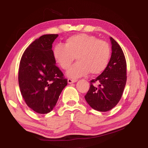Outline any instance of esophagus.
<instances>
[{
  "label": "esophagus",
  "instance_id": "obj_1",
  "mask_svg": "<svg viewBox=\"0 0 148 148\" xmlns=\"http://www.w3.org/2000/svg\"><path fill=\"white\" fill-rule=\"evenodd\" d=\"M77 81V79H68V83L69 84H72L74 82H76Z\"/></svg>",
  "mask_w": 148,
  "mask_h": 148
}]
</instances>
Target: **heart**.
<instances>
[{"instance_id":"1","label":"heart","mask_w":148,"mask_h":148,"mask_svg":"<svg viewBox=\"0 0 148 148\" xmlns=\"http://www.w3.org/2000/svg\"><path fill=\"white\" fill-rule=\"evenodd\" d=\"M52 54L63 70L69 68L76 57L77 62L70 68L66 74L72 78H77L89 72L92 75L102 73L108 65L111 49L106 42L81 33L67 38L64 45H56Z\"/></svg>"}]
</instances>
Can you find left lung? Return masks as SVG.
<instances>
[{
	"label": "left lung",
	"mask_w": 148,
	"mask_h": 148,
	"mask_svg": "<svg viewBox=\"0 0 148 148\" xmlns=\"http://www.w3.org/2000/svg\"><path fill=\"white\" fill-rule=\"evenodd\" d=\"M112 56L106 69L91 80L89 91L85 96L92 108L99 112L112 110L118 103L127 82V62L118 43L110 37ZM97 83V86L93 84Z\"/></svg>",
	"instance_id": "left-lung-1"
}]
</instances>
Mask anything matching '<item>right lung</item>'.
<instances>
[{
	"label": "right lung",
	"instance_id": "1",
	"mask_svg": "<svg viewBox=\"0 0 148 148\" xmlns=\"http://www.w3.org/2000/svg\"><path fill=\"white\" fill-rule=\"evenodd\" d=\"M58 34H45L29 45L20 61L18 82L22 97L30 108L38 114L53 109L67 85L52 54V44Z\"/></svg>",
	"mask_w": 148,
	"mask_h": 148
}]
</instances>
